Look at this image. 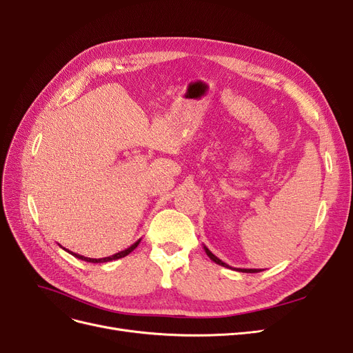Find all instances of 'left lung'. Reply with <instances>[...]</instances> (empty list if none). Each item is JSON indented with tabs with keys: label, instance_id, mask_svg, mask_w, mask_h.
<instances>
[{
	"label": "left lung",
	"instance_id": "obj_1",
	"mask_svg": "<svg viewBox=\"0 0 353 353\" xmlns=\"http://www.w3.org/2000/svg\"><path fill=\"white\" fill-rule=\"evenodd\" d=\"M203 249H205L206 254L209 256V258H210L213 262L218 263V265H221V266H225V268H231L230 265H227L225 262H222L219 258H216V256L213 254V253L206 248V245H203ZM231 270H236V271H239V272H250V274H252V272H259V270H245V268H231Z\"/></svg>",
	"mask_w": 353,
	"mask_h": 353
}]
</instances>
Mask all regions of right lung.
<instances>
[{
	"label": "right lung",
	"instance_id": "right-lung-1",
	"mask_svg": "<svg viewBox=\"0 0 353 353\" xmlns=\"http://www.w3.org/2000/svg\"><path fill=\"white\" fill-rule=\"evenodd\" d=\"M140 241L141 240H138V241H135L132 245H130V248L128 249H125V250H121L119 253H114V254H112V256H108V258H101V259H92V258H85V256H82V254H78V253H73V252H69L68 249H65L68 253H70L72 256H74V258H78V259H81V261H85V262H91V263H103V262H110V261H116V259H121V258H125L126 254H130L138 244H140Z\"/></svg>",
	"mask_w": 353,
	"mask_h": 353
}]
</instances>
